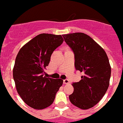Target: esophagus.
Listing matches in <instances>:
<instances>
[{"instance_id":"esophagus-1","label":"esophagus","mask_w":123,"mask_h":123,"mask_svg":"<svg viewBox=\"0 0 123 123\" xmlns=\"http://www.w3.org/2000/svg\"><path fill=\"white\" fill-rule=\"evenodd\" d=\"M63 83L64 84H68V83H69V81L68 79H66V80H63Z\"/></svg>"}]
</instances>
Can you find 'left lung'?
I'll use <instances>...</instances> for the list:
<instances>
[{
    "label": "left lung",
    "instance_id": "8db88e82",
    "mask_svg": "<svg viewBox=\"0 0 123 123\" xmlns=\"http://www.w3.org/2000/svg\"><path fill=\"white\" fill-rule=\"evenodd\" d=\"M74 54V66L83 73L79 82L73 83L74 92L69 96L74 105L88 109L96 105L109 85L111 68L106 53L90 37L83 33L62 35Z\"/></svg>",
    "mask_w": 123,
    "mask_h": 123
}]
</instances>
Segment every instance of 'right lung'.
I'll return each instance as SVG.
<instances>
[{
	"label": "right lung",
	"instance_id": "1",
	"mask_svg": "<svg viewBox=\"0 0 123 123\" xmlns=\"http://www.w3.org/2000/svg\"><path fill=\"white\" fill-rule=\"evenodd\" d=\"M61 35L42 33L20 49L13 69L17 92L28 105L35 109L50 106L63 83L61 79L47 78L44 69L52 54L62 43Z\"/></svg>",
	"mask_w": 123,
	"mask_h": 123
}]
</instances>
